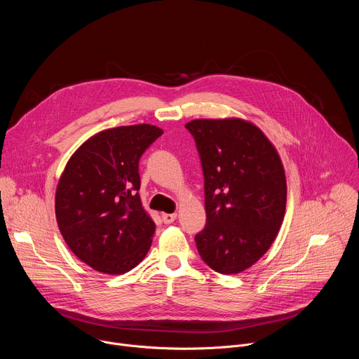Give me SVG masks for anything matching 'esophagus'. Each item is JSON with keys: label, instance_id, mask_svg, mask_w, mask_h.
I'll return each mask as SVG.
<instances>
[{"label": "esophagus", "instance_id": "1", "mask_svg": "<svg viewBox=\"0 0 359 359\" xmlns=\"http://www.w3.org/2000/svg\"><path fill=\"white\" fill-rule=\"evenodd\" d=\"M176 217H177L176 213H162V220H163L165 224L173 223L176 220Z\"/></svg>", "mask_w": 359, "mask_h": 359}]
</instances>
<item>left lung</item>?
Masks as SVG:
<instances>
[{"instance_id": "8db88e82", "label": "left lung", "mask_w": 359, "mask_h": 359, "mask_svg": "<svg viewBox=\"0 0 359 359\" xmlns=\"http://www.w3.org/2000/svg\"><path fill=\"white\" fill-rule=\"evenodd\" d=\"M204 175L206 227L196 237L203 262L238 274L274 243L285 215L287 182L277 149L260 128L240 118L194 119Z\"/></svg>"}]
</instances>
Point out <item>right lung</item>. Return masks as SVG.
Wrapping results in <instances>:
<instances>
[{"label": "right lung", "instance_id": "right-lung-1", "mask_svg": "<svg viewBox=\"0 0 359 359\" xmlns=\"http://www.w3.org/2000/svg\"><path fill=\"white\" fill-rule=\"evenodd\" d=\"M163 130L140 123L95 133L69 158L55 191L60 231L76 257L123 274L147 254L156 226L143 209L139 159Z\"/></svg>", "mask_w": 359, "mask_h": 359}]
</instances>
